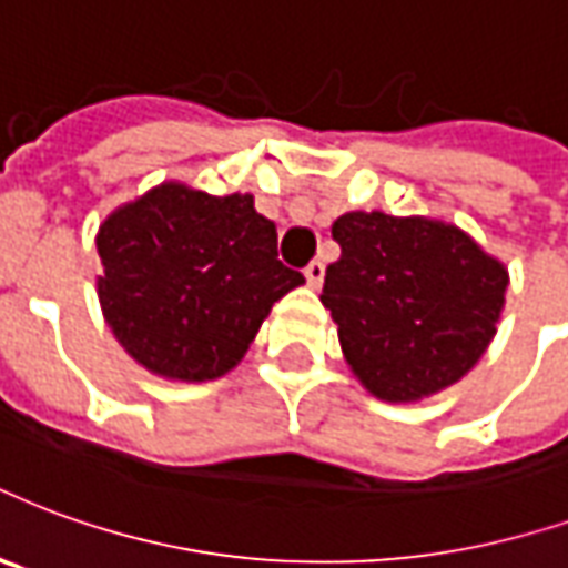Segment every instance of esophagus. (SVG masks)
Instances as JSON below:
<instances>
[{
  "instance_id": "34e87169",
  "label": "esophagus",
  "mask_w": 568,
  "mask_h": 568,
  "mask_svg": "<svg viewBox=\"0 0 568 568\" xmlns=\"http://www.w3.org/2000/svg\"><path fill=\"white\" fill-rule=\"evenodd\" d=\"M304 276H306V283L313 285V288H318V285H322V280H325V264L310 262V264H306Z\"/></svg>"
}]
</instances>
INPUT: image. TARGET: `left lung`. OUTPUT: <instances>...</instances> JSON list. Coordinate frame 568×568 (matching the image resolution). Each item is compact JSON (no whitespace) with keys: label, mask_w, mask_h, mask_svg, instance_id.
Masks as SVG:
<instances>
[{"label":"left lung","mask_w":568,"mask_h":568,"mask_svg":"<svg viewBox=\"0 0 568 568\" xmlns=\"http://www.w3.org/2000/svg\"><path fill=\"white\" fill-rule=\"evenodd\" d=\"M322 304L361 385L385 403H415L455 385L497 334L506 264L466 231L427 216L352 210L331 225Z\"/></svg>","instance_id":"1"}]
</instances>
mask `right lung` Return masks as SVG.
<instances>
[{
	"label": "right lung",
	"mask_w": 568,
	"mask_h": 568,
	"mask_svg": "<svg viewBox=\"0 0 568 568\" xmlns=\"http://www.w3.org/2000/svg\"><path fill=\"white\" fill-rule=\"evenodd\" d=\"M99 301L113 337L162 379L225 376L271 306L304 276L276 258V225L252 195L162 183L95 234Z\"/></svg>",
	"instance_id": "obj_1"
}]
</instances>
